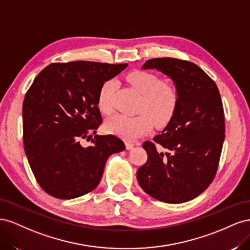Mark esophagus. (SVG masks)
<instances>
[{
	"mask_svg": "<svg viewBox=\"0 0 250 250\" xmlns=\"http://www.w3.org/2000/svg\"><path fill=\"white\" fill-rule=\"evenodd\" d=\"M125 146H126L127 150H130V149H132L134 147V144L130 143V142H125Z\"/></svg>",
	"mask_w": 250,
	"mask_h": 250,
	"instance_id": "34e87169",
	"label": "esophagus"
}]
</instances>
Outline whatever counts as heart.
Returning a JSON list of instances; mask_svg holds the SVG:
<instances>
[{
    "instance_id": "obj_1",
    "label": "heart",
    "mask_w": 250,
    "mask_h": 250,
    "mask_svg": "<svg viewBox=\"0 0 250 250\" xmlns=\"http://www.w3.org/2000/svg\"><path fill=\"white\" fill-rule=\"evenodd\" d=\"M126 80L141 95L137 108L139 113L132 117H111L104 125L105 130L125 140H134L151 131L154 124L160 128L167 125L179 104V90L175 83L161 80L157 75L147 71H133L127 75ZM116 86L117 82L108 79L99 89L97 104L103 115H110L113 110L112 97Z\"/></svg>"
}]
</instances>
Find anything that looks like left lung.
<instances>
[{
  "mask_svg": "<svg viewBox=\"0 0 250 250\" xmlns=\"http://www.w3.org/2000/svg\"><path fill=\"white\" fill-rule=\"evenodd\" d=\"M142 67L171 77L179 104L162 134L143 144L148 160L138 169V181L157 200L187 202L206 191L216 176L225 138L220 93L215 81L188 60L152 58Z\"/></svg>",
  "mask_w": 250,
  "mask_h": 250,
  "instance_id": "1",
  "label": "left lung"
}]
</instances>
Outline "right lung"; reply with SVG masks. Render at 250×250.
<instances>
[{
    "label": "right lung",
    "instance_id": "add662e5",
    "mask_svg": "<svg viewBox=\"0 0 250 250\" xmlns=\"http://www.w3.org/2000/svg\"><path fill=\"white\" fill-rule=\"evenodd\" d=\"M96 62L51 63L37 75L22 103V139L28 162L42 190L58 199L93 191L105 164L125 149L112 134H96L102 123L97 98L103 83L127 66Z\"/></svg>",
    "mask_w": 250,
    "mask_h": 250
}]
</instances>
